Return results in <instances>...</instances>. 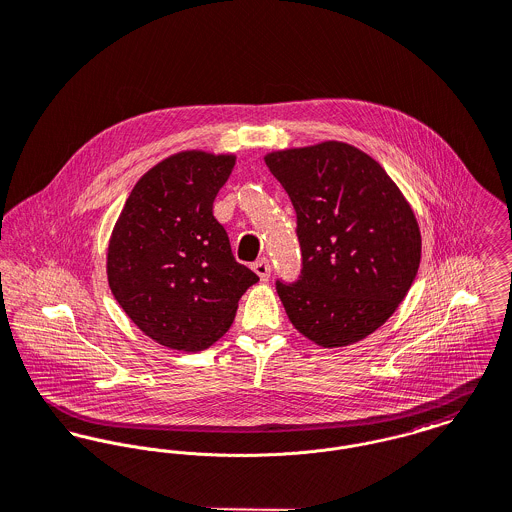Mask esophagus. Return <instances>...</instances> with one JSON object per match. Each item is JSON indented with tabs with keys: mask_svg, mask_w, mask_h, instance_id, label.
Instances as JSON below:
<instances>
[{
	"mask_svg": "<svg viewBox=\"0 0 512 512\" xmlns=\"http://www.w3.org/2000/svg\"><path fill=\"white\" fill-rule=\"evenodd\" d=\"M253 271L259 275L261 281H269V277H271V263H269V259H265V257L257 259L253 263Z\"/></svg>",
	"mask_w": 512,
	"mask_h": 512,
	"instance_id": "esophagus-1",
	"label": "esophagus"
}]
</instances>
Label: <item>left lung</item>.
<instances>
[{"instance_id": "1", "label": "left lung", "mask_w": 512, "mask_h": 512, "mask_svg": "<svg viewBox=\"0 0 512 512\" xmlns=\"http://www.w3.org/2000/svg\"><path fill=\"white\" fill-rule=\"evenodd\" d=\"M294 212L302 269L277 281L292 326L322 347L381 328L414 283L420 229L385 169L363 151L326 141L265 157Z\"/></svg>"}]
</instances>
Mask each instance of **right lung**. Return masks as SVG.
Masks as SVG:
<instances>
[{"mask_svg": "<svg viewBox=\"0 0 512 512\" xmlns=\"http://www.w3.org/2000/svg\"><path fill=\"white\" fill-rule=\"evenodd\" d=\"M233 155L186 151L153 167L131 190L108 247L115 300L149 338L200 351L231 326L241 294L259 277L237 263L214 200Z\"/></svg>", "mask_w": 512, "mask_h": 512, "instance_id": "1", "label": "right lung"}]
</instances>
